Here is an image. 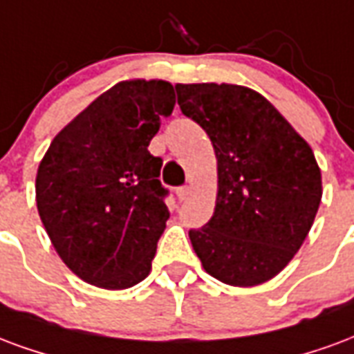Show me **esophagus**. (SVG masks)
<instances>
[{"mask_svg":"<svg viewBox=\"0 0 354 354\" xmlns=\"http://www.w3.org/2000/svg\"><path fill=\"white\" fill-rule=\"evenodd\" d=\"M192 194V188L190 187H180L177 188V198H179V202H187L188 198Z\"/></svg>","mask_w":354,"mask_h":354,"instance_id":"esophagus-1","label":"esophagus"}]
</instances>
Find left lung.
I'll return each instance as SVG.
<instances>
[{
    "label": "left lung",
    "instance_id": "1",
    "mask_svg": "<svg viewBox=\"0 0 354 354\" xmlns=\"http://www.w3.org/2000/svg\"><path fill=\"white\" fill-rule=\"evenodd\" d=\"M180 111L216 156L215 213L188 237L203 270L232 286L273 279L308 237L322 198L321 167L272 103L241 84H177Z\"/></svg>",
    "mask_w": 354,
    "mask_h": 354
}]
</instances>
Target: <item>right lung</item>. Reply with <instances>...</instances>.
<instances>
[{"mask_svg":"<svg viewBox=\"0 0 354 354\" xmlns=\"http://www.w3.org/2000/svg\"><path fill=\"white\" fill-rule=\"evenodd\" d=\"M174 84L130 79L64 126L35 177V202L54 251L88 285L124 290L151 273L169 218L162 160L149 152Z\"/></svg>","mask_w":354,"mask_h":354,"instance_id":"add662e5","label":"right lung"}]
</instances>
